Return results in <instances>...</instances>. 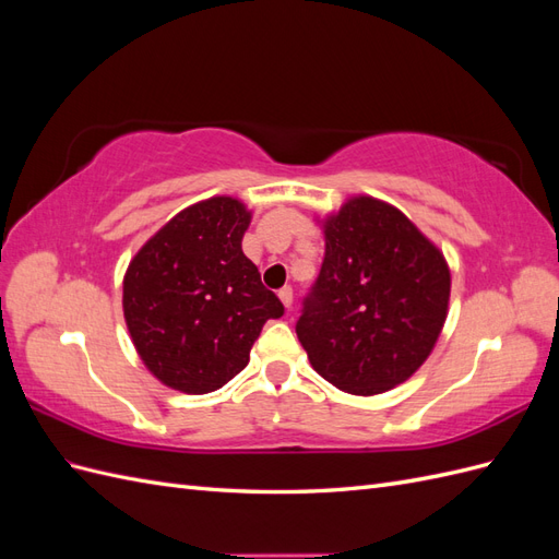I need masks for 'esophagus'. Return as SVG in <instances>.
<instances>
[{
    "label": "esophagus",
    "mask_w": 559,
    "mask_h": 559,
    "mask_svg": "<svg viewBox=\"0 0 559 559\" xmlns=\"http://www.w3.org/2000/svg\"><path fill=\"white\" fill-rule=\"evenodd\" d=\"M280 300L284 302V308L286 310H289L292 306H294V289H292V286H284V289H280Z\"/></svg>",
    "instance_id": "1"
}]
</instances>
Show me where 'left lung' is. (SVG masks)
Masks as SVG:
<instances>
[{
  "instance_id": "obj_1",
  "label": "left lung",
  "mask_w": 559,
  "mask_h": 559,
  "mask_svg": "<svg viewBox=\"0 0 559 559\" xmlns=\"http://www.w3.org/2000/svg\"><path fill=\"white\" fill-rule=\"evenodd\" d=\"M326 253L296 321L317 373L370 396L425 364L448 317L450 270L408 216L354 198L324 224Z\"/></svg>"
}]
</instances>
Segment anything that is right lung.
<instances>
[{"mask_svg": "<svg viewBox=\"0 0 559 559\" xmlns=\"http://www.w3.org/2000/svg\"><path fill=\"white\" fill-rule=\"evenodd\" d=\"M249 212L210 198L179 212L132 259L123 312L142 361L160 382L207 394L249 361L267 319L284 314L242 253Z\"/></svg>", "mask_w": 559, "mask_h": 559, "instance_id": "right-lung-1", "label": "right lung"}]
</instances>
